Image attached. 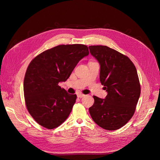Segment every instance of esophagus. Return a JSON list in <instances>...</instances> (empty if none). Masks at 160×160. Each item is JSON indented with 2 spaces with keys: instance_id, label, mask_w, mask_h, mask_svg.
I'll return each mask as SVG.
<instances>
[{
  "instance_id": "1",
  "label": "esophagus",
  "mask_w": 160,
  "mask_h": 160,
  "mask_svg": "<svg viewBox=\"0 0 160 160\" xmlns=\"http://www.w3.org/2000/svg\"><path fill=\"white\" fill-rule=\"evenodd\" d=\"M84 96H85V95L83 94V93H78V94H77V98H83Z\"/></svg>"
}]
</instances>
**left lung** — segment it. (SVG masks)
Listing matches in <instances>:
<instances>
[{
	"instance_id": "left-lung-1",
	"label": "left lung",
	"mask_w": 160,
	"mask_h": 160,
	"mask_svg": "<svg viewBox=\"0 0 160 160\" xmlns=\"http://www.w3.org/2000/svg\"><path fill=\"white\" fill-rule=\"evenodd\" d=\"M100 65L99 79L108 95L93 96L89 108L92 119L106 130L122 128L133 117L141 93L136 68L129 58L107 46H89Z\"/></svg>"
}]
</instances>
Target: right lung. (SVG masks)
<instances>
[{
  "label": "right lung",
  "instance_id": "1",
  "mask_svg": "<svg viewBox=\"0 0 160 160\" xmlns=\"http://www.w3.org/2000/svg\"><path fill=\"white\" fill-rule=\"evenodd\" d=\"M89 55L88 46L61 45L45 51L28 65L23 83L24 96L32 118L47 129L59 127L69 117L77 95L59 85L79 61Z\"/></svg>",
  "mask_w": 160,
  "mask_h": 160
}]
</instances>
